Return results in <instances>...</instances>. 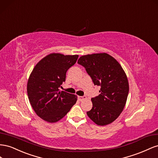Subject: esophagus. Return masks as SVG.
Segmentation results:
<instances>
[{"mask_svg":"<svg viewBox=\"0 0 158 158\" xmlns=\"http://www.w3.org/2000/svg\"><path fill=\"white\" fill-rule=\"evenodd\" d=\"M87 98V97L86 96H79V100L80 101H82L83 100H85V99Z\"/></svg>","mask_w":158,"mask_h":158,"instance_id":"esophagus-1","label":"esophagus"}]
</instances>
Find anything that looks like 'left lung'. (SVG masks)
Listing matches in <instances>:
<instances>
[{"instance_id":"left-lung-1","label":"left lung","mask_w":158,"mask_h":158,"mask_svg":"<svg viewBox=\"0 0 158 158\" xmlns=\"http://www.w3.org/2000/svg\"><path fill=\"white\" fill-rule=\"evenodd\" d=\"M94 85L100 86V94L92 98L93 107L87 112L94 123L105 126L114 121L123 112L127 100L129 85L127 75L119 63L106 53L80 57Z\"/></svg>"}]
</instances>
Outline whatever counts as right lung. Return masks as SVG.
Returning a JSON list of instances; mask_svg holds the SVG:
<instances>
[{
    "label": "right lung",
    "mask_w": 158,
    "mask_h": 158,
    "mask_svg": "<svg viewBox=\"0 0 158 158\" xmlns=\"http://www.w3.org/2000/svg\"><path fill=\"white\" fill-rule=\"evenodd\" d=\"M78 55L51 53L34 67L27 84L30 104L36 114L48 123H56L67 114L77 101V96L59 88L65 82L66 72Z\"/></svg>",
    "instance_id": "obj_1"
}]
</instances>
